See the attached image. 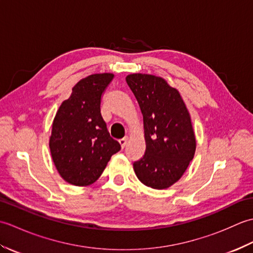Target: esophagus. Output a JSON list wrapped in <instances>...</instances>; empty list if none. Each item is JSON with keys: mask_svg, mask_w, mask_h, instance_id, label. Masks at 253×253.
Returning <instances> with one entry per match:
<instances>
[{"mask_svg": "<svg viewBox=\"0 0 253 253\" xmlns=\"http://www.w3.org/2000/svg\"><path fill=\"white\" fill-rule=\"evenodd\" d=\"M127 140H128V137H124L123 139H121V140H120V144H121V147H122L123 149L125 148L126 143H127Z\"/></svg>", "mask_w": 253, "mask_h": 253, "instance_id": "1", "label": "esophagus"}]
</instances>
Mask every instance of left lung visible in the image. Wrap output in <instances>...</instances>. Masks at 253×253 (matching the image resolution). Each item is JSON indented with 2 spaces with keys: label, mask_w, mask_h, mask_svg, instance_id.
<instances>
[{
  "label": "left lung",
  "mask_w": 253,
  "mask_h": 253,
  "mask_svg": "<svg viewBox=\"0 0 253 253\" xmlns=\"http://www.w3.org/2000/svg\"><path fill=\"white\" fill-rule=\"evenodd\" d=\"M126 83L140 106L146 139V152L133 169L143 185L166 189L179 180L196 152L189 112L163 78L131 74Z\"/></svg>",
  "instance_id": "left-lung-1"
}]
</instances>
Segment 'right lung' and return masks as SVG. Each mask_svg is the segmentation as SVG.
Here are the masks:
<instances>
[{
	"label": "right lung",
	"mask_w": 253,
	"mask_h": 253,
	"mask_svg": "<svg viewBox=\"0 0 253 253\" xmlns=\"http://www.w3.org/2000/svg\"><path fill=\"white\" fill-rule=\"evenodd\" d=\"M114 78L93 74L74 85L52 125L50 151L62 178L75 186H89L103 173L121 144L110 137L101 115V99Z\"/></svg>",
	"instance_id": "obj_1"
}]
</instances>
